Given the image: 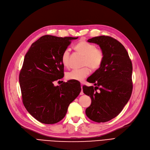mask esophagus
<instances>
[{
	"label": "esophagus",
	"mask_w": 150,
	"mask_h": 150,
	"mask_svg": "<svg viewBox=\"0 0 150 150\" xmlns=\"http://www.w3.org/2000/svg\"><path fill=\"white\" fill-rule=\"evenodd\" d=\"M81 91L80 92V95H83L84 93H83V85L82 84L81 85Z\"/></svg>",
	"instance_id": "34e87169"
}]
</instances>
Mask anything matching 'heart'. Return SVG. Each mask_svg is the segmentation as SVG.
<instances>
[{"label": "heart", "mask_w": 150, "mask_h": 150, "mask_svg": "<svg viewBox=\"0 0 150 150\" xmlns=\"http://www.w3.org/2000/svg\"><path fill=\"white\" fill-rule=\"evenodd\" d=\"M76 50L84 55L83 60V66L84 67L74 69L66 74V78L68 80L83 81L91 73V69L97 70L102 65L105 58L103 50L97 48L96 45L87 41H82L75 45ZM70 49H66L62 53L61 61L65 67H69L70 64Z\"/></svg>", "instance_id": "obj_1"}]
</instances>
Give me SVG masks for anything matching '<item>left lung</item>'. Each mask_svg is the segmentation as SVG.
<instances>
[{
    "label": "left lung",
    "mask_w": 150,
    "mask_h": 150,
    "mask_svg": "<svg viewBox=\"0 0 150 150\" xmlns=\"http://www.w3.org/2000/svg\"><path fill=\"white\" fill-rule=\"evenodd\" d=\"M88 41L99 45L105 58L101 67L87 79L96 87L83 86V92L92 100L86 114L93 122H106L119 115L131 97L132 62L125 47L111 36H97Z\"/></svg>",
    "instance_id": "1"
}]
</instances>
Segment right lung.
<instances>
[{
	"instance_id": "obj_1",
	"label": "right lung",
	"mask_w": 150,
	"mask_h": 150,
	"mask_svg": "<svg viewBox=\"0 0 150 150\" xmlns=\"http://www.w3.org/2000/svg\"><path fill=\"white\" fill-rule=\"evenodd\" d=\"M77 38L44 35L32 44L25 54L19 78L22 102L39 122L61 121L81 92V86L70 81L54 86L55 81L64 76L62 53Z\"/></svg>"
}]
</instances>
